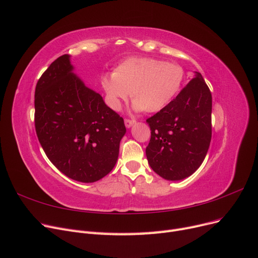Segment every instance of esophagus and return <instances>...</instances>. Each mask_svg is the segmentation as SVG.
<instances>
[{"label":"esophagus","instance_id":"1","mask_svg":"<svg viewBox=\"0 0 258 258\" xmlns=\"http://www.w3.org/2000/svg\"><path fill=\"white\" fill-rule=\"evenodd\" d=\"M135 123H136V120H134V119H124V126H126L127 128L132 127Z\"/></svg>","mask_w":258,"mask_h":258}]
</instances>
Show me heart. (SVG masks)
<instances>
[{
    "label": "heart",
    "mask_w": 258,
    "mask_h": 258,
    "mask_svg": "<svg viewBox=\"0 0 258 258\" xmlns=\"http://www.w3.org/2000/svg\"><path fill=\"white\" fill-rule=\"evenodd\" d=\"M184 69L172 62L147 57H131L117 66L113 74L101 77L107 104L118 111L129 96L135 111L162 110L181 89Z\"/></svg>",
    "instance_id": "b5f03b06"
}]
</instances>
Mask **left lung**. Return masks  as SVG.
<instances>
[{"mask_svg":"<svg viewBox=\"0 0 258 258\" xmlns=\"http://www.w3.org/2000/svg\"><path fill=\"white\" fill-rule=\"evenodd\" d=\"M212 95L199 72L175 99L146 119L151 140L146 157L156 173L179 181L196 171L208 153L212 137Z\"/></svg>","mask_w":258,"mask_h":258,"instance_id":"obj_1","label":"left lung"}]
</instances>
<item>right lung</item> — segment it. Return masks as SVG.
Returning a JSON list of instances; mask_svg holds the SVG:
<instances>
[{
  "label": "right lung",
  "mask_w": 258,
  "mask_h": 258,
  "mask_svg": "<svg viewBox=\"0 0 258 258\" xmlns=\"http://www.w3.org/2000/svg\"><path fill=\"white\" fill-rule=\"evenodd\" d=\"M69 54L54 60L38 80L35 130L53 166L68 177L92 183L116 165L126 134L122 117L73 73Z\"/></svg>",
  "instance_id": "obj_1"
}]
</instances>
